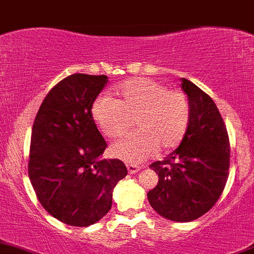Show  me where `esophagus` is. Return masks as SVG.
I'll use <instances>...</instances> for the list:
<instances>
[{
  "mask_svg": "<svg viewBox=\"0 0 254 254\" xmlns=\"http://www.w3.org/2000/svg\"><path fill=\"white\" fill-rule=\"evenodd\" d=\"M126 166H127V170H128V172H129V174H137V172L139 171V169H140L139 166L134 165V164H127Z\"/></svg>",
  "mask_w": 254,
  "mask_h": 254,
  "instance_id": "esophagus-1",
  "label": "esophagus"
}]
</instances>
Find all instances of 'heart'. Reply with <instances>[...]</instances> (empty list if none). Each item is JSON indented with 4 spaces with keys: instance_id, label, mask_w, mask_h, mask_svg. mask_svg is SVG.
<instances>
[{
    "instance_id": "heart-1",
    "label": "heart",
    "mask_w": 254,
    "mask_h": 254,
    "mask_svg": "<svg viewBox=\"0 0 254 254\" xmlns=\"http://www.w3.org/2000/svg\"><path fill=\"white\" fill-rule=\"evenodd\" d=\"M120 99L100 96L91 114L101 132L110 138L126 134L137 125V132L112 145L115 156L139 163L156 150L167 153L184 140L190 122V104L182 90H169L149 78H133L117 88Z\"/></svg>"
}]
</instances>
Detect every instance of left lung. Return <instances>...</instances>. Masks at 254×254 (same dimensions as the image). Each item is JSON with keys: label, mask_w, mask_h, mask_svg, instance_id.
Instances as JSON below:
<instances>
[{"label": "left lung", "mask_w": 254, "mask_h": 254, "mask_svg": "<svg viewBox=\"0 0 254 254\" xmlns=\"http://www.w3.org/2000/svg\"><path fill=\"white\" fill-rule=\"evenodd\" d=\"M190 104V122L184 140L150 169L159 176L148 192L151 208L177 223L195 220L210 210L223 193L230 166V142L213 99L182 78Z\"/></svg>", "instance_id": "obj_1"}]
</instances>
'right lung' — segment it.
<instances>
[{
    "label": "right lung",
    "instance_id": "add662e5",
    "mask_svg": "<svg viewBox=\"0 0 254 254\" xmlns=\"http://www.w3.org/2000/svg\"><path fill=\"white\" fill-rule=\"evenodd\" d=\"M106 75L72 74L40 105L31 129L28 171L40 204L70 226L95 224L109 213L112 190L126 177L119 159H101L105 139L91 115Z\"/></svg>",
    "mask_w": 254,
    "mask_h": 254
}]
</instances>
